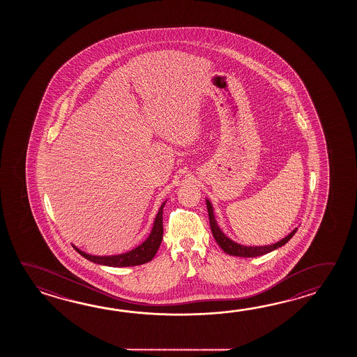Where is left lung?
Returning <instances> with one entry per match:
<instances>
[{"mask_svg": "<svg viewBox=\"0 0 357 357\" xmlns=\"http://www.w3.org/2000/svg\"><path fill=\"white\" fill-rule=\"evenodd\" d=\"M206 209H208V214H209V223H211V228H212L213 237L220 245V249L227 252L228 255L232 257H243V258H254V257H260L268 254L271 251L275 250L278 248L283 246L284 243H289V240L292 238V236L296 234L297 228H295L289 236H286L284 238H282L281 241L273 243V245H266V246H243L240 243L232 241L231 238H228L227 236L225 235L220 228L217 225V220L214 218V213H213V206L209 200H206Z\"/></svg>", "mask_w": 357, "mask_h": 357, "instance_id": "obj_1", "label": "left lung"}]
</instances>
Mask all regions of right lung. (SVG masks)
Wrapping results in <instances>:
<instances>
[{
	"label": "right lung",
	"mask_w": 357,
	"mask_h": 357,
	"mask_svg": "<svg viewBox=\"0 0 357 357\" xmlns=\"http://www.w3.org/2000/svg\"><path fill=\"white\" fill-rule=\"evenodd\" d=\"M166 204V202L160 205L158 214L154 220L152 232L149 237L145 240L144 243L139 245L135 249L120 254V255H111V257H97V255H89L84 251L79 250L77 248H74L83 258L91 260L93 263L102 264L107 266H134L145 264L148 261H151L154 255L157 254V251L160 249L162 238H163V206Z\"/></svg>",
	"instance_id": "add662e5"
}]
</instances>
